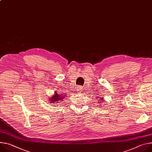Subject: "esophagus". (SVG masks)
<instances>
[{
	"label": "esophagus",
	"instance_id": "1",
	"mask_svg": "<svg viewBox=\"0 0 152 152\" xmlns=\"http://www.w3.org/2000/svg\"><path fill=\"white\" fill-rule=\"evenodd\" d=\"M82 90V87H77V91H80L81 90Z\"/></svg>",
	"mask_w": 152,
	"mask_h": 152
}]
</instances>
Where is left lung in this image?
<instances>
[{
    "label": "left lung",
    "instance_id": "left-lung-1",
    "mask_svg": "<svg viewBox=\"0 0 152 152\" xmlns=\"http://www.w3.org/2000/svg\"><path fill=\"white\" fill-rule=\"evenodd\" d=\"M102 99H103V98H101V100H102L101 102H103V100H102Z\"/></svg>",
    "mask_w": 152,
    "mask_h": 152
}]
</instances>
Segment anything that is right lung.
Segmentation results:
<instances>
[{
	"label": "right lung",
	"mask_w": 152,
	"mask_h": 152,
	"mask_svg": "<svg viewBox=\"0 0 152 152\" xmlns=\"http://www.w3.org/2000/svg\"><path fill=\"white\" fill-rule=\"evenodd\" d=\"M65 95H66V94H65ZM64 96L63 95H61V94H59L56 93H55V94L52 96V97H51V98H50V99L49 101L51 103L58 102L59 101L64 99Z\"/></svg>",
	"instance_id": "right-lung-1"
}]
</instances>
